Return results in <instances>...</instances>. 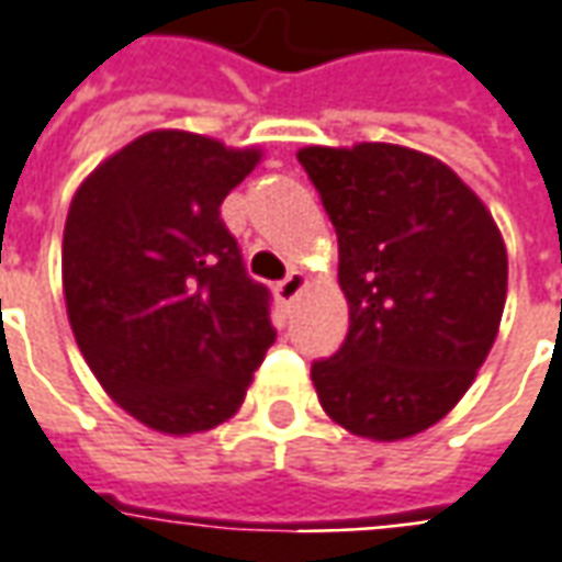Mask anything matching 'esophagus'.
I'll list each match as a JSON object with an SVG mask.
<instances>
[{"instance_id": "1", "label": "esophagus", "mask_w": 562, "mask_h": 562, "mask_svg": "<svg viewBox=\"0 0 562 562\" xmlns=\"http://www.w3.org/2000/svg\"><path fill=\"white\" fill-rule=\"evenodd\" d=\"M304 285H307V277H304L301 270H292L285 280L277 282V289H273V292H277V297H280V304H292V301L301 295V289H304Z\"/></svg>"}]
</instances>
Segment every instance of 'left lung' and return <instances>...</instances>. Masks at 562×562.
<instances>
[{
  "mask_svg": "<svg viewBox=\"0 0 562 562\" xmlns=\"http://www.w3.org/2000/svg\"><path fill=\"white\" fill-rule=\"evenodd\" d=\"M338 233L345 345L311 366L323 409L357 437L403 440L471 387L507 295L502 233L440 159L393 144L297 153Z\"/></svg>",
  "mask_w": 562,
  "mask_h": 562,
  "instance_id": "left-lung-1",
  "label": "left lung"
}]
</instances>
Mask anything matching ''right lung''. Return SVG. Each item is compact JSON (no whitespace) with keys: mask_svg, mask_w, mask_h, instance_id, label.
Listing matches in <instances>:
<instances>
[{"mask_svg":"<svg viewBox=\"0 0 562 562\" xmlns=\"http://www.w3.org/2000/svg\"><path fill=\"white\" fill-rule=\"evenodd\" d=\"M258 162L190 132H150L76 190L64 227L72 335L104 391L162 434L239 409L277 341L221 202Z\"/></svg>","mask_w":562,"mask_h":562,"instance_id":"right-lung-1","label":"right lung"}]
</instances>
